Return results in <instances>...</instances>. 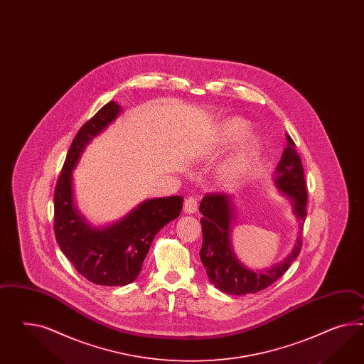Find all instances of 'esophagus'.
I'll return each mask as SVG.
<instances>
[{
	"label": "esophagus",
	"instance_id": "obj_1",
	"mask_svg": "<svg viewBox=\"0 0 364 364\" xmlns=\"http://www.w3.org/2000/svg\"><path fill=\"white\" fill-rule=\"evenodd\" d=\"M197 207H198V200H197L196 197H188L187 200H186V203H184V210H186V213H189V215L196 213Z\"/></svg>",
	"mask_w": 364,
	"mask_h": 364
}]
</instances>
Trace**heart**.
Masks as SVG:
<instances>
[{
  "mask_svg": "<svg viewBox=\"0 0 364 364\" xmlns=\"http://www.w3.org/2000/svg\"><path fill=\"white\" fill-rule=\"evenodd\" d=\"M247 134V124L241 119H230L218 131L217 143L220 147H230L238 143ZM259 146L256 139H246L235 155L229 157L221 169V177L225 181H236L247 175L256 163Z\"/></svg>",
  "mask_w": 364,
  "mask_h": 364,
  "instance_id": "b5f03b06",
  "label": "heart"
}]
</instances>
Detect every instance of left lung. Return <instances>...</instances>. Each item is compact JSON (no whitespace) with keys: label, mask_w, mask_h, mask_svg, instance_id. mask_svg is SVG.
Masks as SVG:
<instances>
[{"label":"left lung","mask_w":364,"mask_h":364,"mask_svg":"<svg viewBox=\"0 0 364 364\" xmlns=\"http://www.w3.org/2000/svg\"><path fill=\"white\" fill-rule=\"evenodd\" d=\"M275 184L291 198L295 216L299 220V232L291 253L285 261L266 272H253L238 262L230 245L232 205L230 197L221 193L205 195L200 204L203 213L201 232L203 246L201 262L210 282L218 290L232 295L255 294L273 285L285 274L302 249V230L307 216V187L301 156L296 152L294 140L286 134V148L275 169Z\"/></svg>","instance_id":"1"}]
</instances>
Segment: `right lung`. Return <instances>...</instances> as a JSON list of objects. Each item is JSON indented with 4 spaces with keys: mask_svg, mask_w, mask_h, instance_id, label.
<instances>
[{
    "mask_svg": "<svg viewBox=\"0 0 364 364\" xmlns=\"http://www.w3.org/2000/svg\"><path fill=\"white\" fill-rule=\"evenodd\" d=\"M120 106L108 102L87 120L70 146L54 191V233L62 253L79 274L102 286H124L140 274L157 232L178 217L181 196L151 198L114 225L92 229L77 215L71 196V171L85 147L118 117Z\"/></svg>",
    "mask_w": 364,
    "mask_h": 364,
    "instance_id": "right-lung-1",
    "label": "right lung"
}]
</instances>
